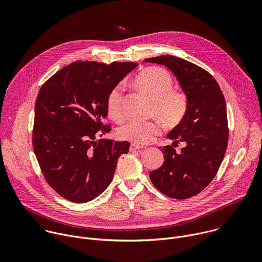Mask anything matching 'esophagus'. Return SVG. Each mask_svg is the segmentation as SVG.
Segmentation results:
<instances>
[{"label": "esophagus", "instance_id": "1", "mask_svg": "<svg viewBox=\"0 0 262 262\" xmlns=\"http://www.w3.org/2000/svg\"><path fill=\"white\" fill-rule=\"evenodd\" d=\"M143 148V146H141V145H138V144H135V143H132L130 144V147H129V151H140L141 149Z\"/></svg>", "mask_w": 262, "mask_h": 262}]
</instances>
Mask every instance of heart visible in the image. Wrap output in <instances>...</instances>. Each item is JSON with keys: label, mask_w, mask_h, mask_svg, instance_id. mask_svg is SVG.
I'll return each instance as SVG.
<instances>
[{"label": "heart", "mask_w": 262, "mask_h": 262, "mask_svg": "<svg viewBox=\"0 0 262 262\" xmlns=\"http://www.w3.org/2000/svg\"><path fill=\"white\" fill-rule=\"evenodd\" d=\"M133 85L152 101V115H156L166 126H174L180 122L186 111V99L183 94L173 91V80L170 73L159 67L147 68L134 79ZM107 116L116 122L124 117L123 94L121 86L112 89L106 97ZM160 134V125L155 121L130 120L118 128L122 140L145 145Z\"/></svg>", "instance_id": "b5f03b06"}]
</instances>
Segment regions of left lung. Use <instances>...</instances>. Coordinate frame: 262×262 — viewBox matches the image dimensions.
I'll return each mask as SVG.
<instances>
[{"instance_id": "8db88e82", "label": "left lung", "mask_w": 262, "mask_h": 262, "mask_svg": "<svg viewBox=\"0 0 262 262\" xmlns=\"http://www.w3.org/2000/svg\"><path fill=\"white\" fill-rule=\"evenodd\" d=\"M144 61L170 69L186 97L185 114L168 135L173 146L179 141L186 146L180 153L164 146V164L149 177L166 196L188 199L210 183L225 156L229 136L225 98L211 74L194 63L171 55Z\"/></svg>"}]
</instances>
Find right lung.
<instances>
[{
    "label": "right lung",
    "instance_id": "1",
    "mask_svg": "<svg viewBox=\"0 0 262 262\" xmlns=\"http://www.w3.org/2000/svg\"><path fill=\"white\" fill-rule=\"evenodd\" d=\"M138 66L134 62H73L50 78L35 103L33 149L48 183L63 198L85 203L99 196L114 177L127 141L99 139L111 130L110 91Z\"/></svg>",
    "mask_w": 262,
    "mask_h": 262
}]
</instances>
